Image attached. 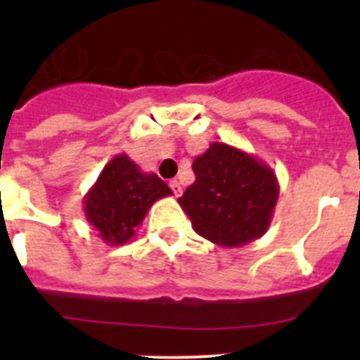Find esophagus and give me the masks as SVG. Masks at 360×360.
<instances>
[{"label": "esophagus", "instance_id": "esophagus-1", "mask_svg": "<svg viewBox=\"0 0 360 360\" xmlns=\"http://www.w3.org/2000/svg\"><path fill=\"white\" fill-rule=\"evenodd\" d=\"M169 186H171V189H173L174 196L182 195V186H180V182H178V180H171Z\"/></svg>", "mask_w": 360, "mask_h": 360}]
</instances>
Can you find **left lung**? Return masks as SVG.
<instances>
[{
    "label": "left lung",
    "mask_w": 360,
    "mask_h": 360,
    "mask_svg": "<svg viewBox=\"0 0 360 360\" xmlns=\"http://www.w3.org/2000/svg\"><path fill=\"white\" fill-rule=\"evenodd\" d=\"M196 180L178 203L200 236L219 247H243L270 227L279 196L276 173L254 155L212 142L195 158Z\"/></svg>",
    "instance_id": "obj_1"
}]
</instances>
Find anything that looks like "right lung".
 <instances>
[{
	"instance_id": "right-lung-1",
	"label": "right lung",
	"mask_w": 360,
	"mask_h": 360,
	"mask_svg": "<svg viewBox=\"0 0 360 360\" xmlns=\"http://www.w3.org/2000/svg\"><path fill=\"white\" fill-rule=\"evenodd\" d=\"M173 195L155 173H144L126 155L111 158L84 196V216L108 245H124L135 236L157 200Z\"/></svg>"
}]
</instances>
